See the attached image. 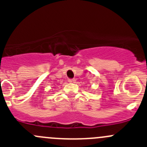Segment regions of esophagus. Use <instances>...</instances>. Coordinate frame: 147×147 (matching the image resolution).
Returning <instances> with one entry per match:
<instances>
[{"mask_svg": "<svg viewBox=\"0 0 147 147\" xmlns=\"http://www.w3.org/2000/svg\"><path fill=\"white\" fill-rule=\"evenodd\" d=\"M75 80H75V78H73V79H68V82H75Z\"/></svg>", "mask_w": 147, "mask_h": 147, "instance_id": "1", "label": "esophagus"}]
</instances>
